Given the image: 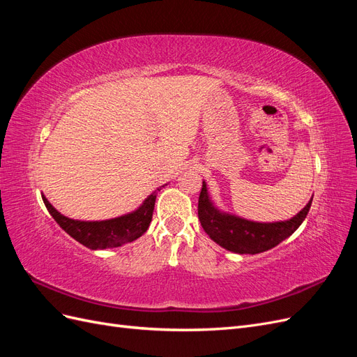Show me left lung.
I'll return each mask as SVG.
<instances>
[{
    "label": "left lung",
    "mask_w": 357,
    "mask_h": 357,
    "mask_svg": "<svg viewBox=\"0 0 357 357\" xmlns=\"http://www.w3.org/2000/svg\"><path fill=\"white\" fill-rule=\"evenodd\" d=\"M311 199L298 214L289 220L255 222L228 211L220 210L202 180L198 201V218L210 238L232 253L256 255L269 250L294 234L305 220L311 207Z\"/></svg>",
    "instance_id": "8db88e82"
}]
</instances>
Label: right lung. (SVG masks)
I'll return each mask as SVG.
<instances>
[{"label":"right lung","mask_w":357,"mask_h":357,"mask_svg":"<svg viewBox=\"0 0 357 357\" xmlns=\"http://www.w3.org/2000/svg\"><path fill=\"white\" fill-rule=\"evenodd\" d=\"M165 186L167 185L159 186L153 190L134 211L107 220L70 219L53 207L45 195H41V198L52 218L75 241L91 250H102V248L121 247L132 243L147 231L150 222H152L158 192Z\"/></svg>","instance_id":"obj_1"}]
</instances>
